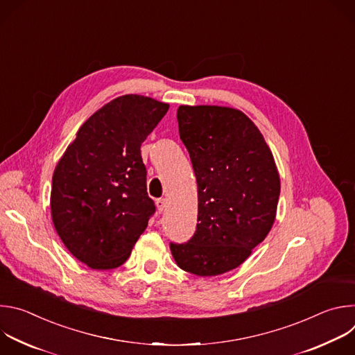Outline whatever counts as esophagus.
<instances>
[{"mask_svg":"<svg viewBox=\"0 0 355 355\" xmlns=\"http://www.w3.org/2000/svg\"><path fill=\"white\" fill-rule=\"evenodd\" d=\"M156 205H157V211H159L160 214H163L164 209H166V207H167V200H166L164 198H160V199L156 200Z\"/></svg>","mask_w":355,"mask_h":355,"instance_id":"1","label":"esophagus"}]
</instances>
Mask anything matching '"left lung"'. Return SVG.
<instances>
[{
  "label": "left lung",
  "instance_id": "left-lung-1",
  "mask_svg": "<svg viewBox=\"0 0 355 355\" xmlns=\"http://www.w3.org/2000/svg\"><path fill=\"white\" fill-rule=\"evenodd\" d=\"M180 137L198 184V223L191 240L170 244L177 266L199 277L237 268L270 233L281 191L274 156L241 111L181 105Z\"/></svg>",
  "mask_w": 355,
  "mask_h": 355
}]
</instances>
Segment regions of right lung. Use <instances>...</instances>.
Listing matches in <instances>:
<instances>
[{"instance_id": "obj_1", "label": "right lung", "mask_w": 355, "mask_h": 355, "mask_svg": "<svg viewBox=\"0 0 355 355\" xmlns=\"http://www.w3.org/2000/svg\"><path fill=\"white\" fill-rule=\"evenodd\" d=\"M170 105L128 94L92 114L59 160L50 209L71 254L92 270L122 266L155 214L140 146Z\"/></svg>"}]
</instances>
